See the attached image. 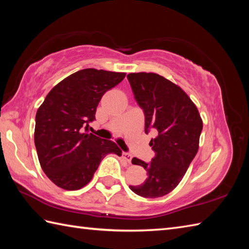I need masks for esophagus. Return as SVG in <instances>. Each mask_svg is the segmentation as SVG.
<instances>
[{
    "label": "esophagus",
    "mask_w": 249,
    "mask_h": 249,
    "mask_svg": "<svg viewBox=\"0 0 249 249\" xmlns=\"http://www.w3.org/2000/svg\"><path fill=\"white\" fill-rule=\"evenodd\" d=\"M122 158H123V160H125V161H127L128 163H130V161H131V155L130 154H128V153H126V152H123L122 153Z\"/></svg>",
    "instance_id": "esophagus-1"
}]
</instances>
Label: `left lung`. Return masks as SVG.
I'll return each mask as SVG.
<instances>
[{"label": "left lung", "instance_id": "8db88e82", "mask_svg": "<svg viewBox=\"0 0 249 249\" xmlns=\"http://www.w3.org/2000/svg\"><path fill=\"white\" fill-rule=\"evenodd\" d=\"M127 79L143 110L145 134L157 131L150 142L155 152L151 162L131 160L145 169L147 178L129 187L141 197H162L178 186L197 154L202 120L188 95L168 79L153 72H131Z\"/></svg>", "mask_w": 249, "mask_h": 249}]
</instances>
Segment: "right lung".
Listing matches in <instances>:
<instances>
[{
    "label": "right lung",
    "instance_id": "1",
    "mask_svg": "<svg viewBox=\"0 0 249 249\" xmlns=\"http://www.w3.org/2000/svg\"><path fill=\"white\" fill-rule=\"evenodd\" d=\"M125 72L79 71L51 89L36 112L34 141L46 176L56 186L77 190L91 181L108 154L122 155L114 142L89 133L98 103Z\"/></svg>",
    "mask_w": 249,
    "mask_h": 249
}]
</instances>
